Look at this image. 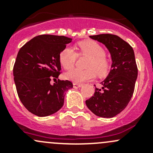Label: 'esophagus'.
Wrapping results in <instances>:
<instances>
[{
    "instance_id": "1",
    "label": "esophagus",
    "mask_w": 153,
    "mask_h": 153,
    "mask_svg": "<svg viewBox=\"0 0 153 153\" xmlns=\"http://www.w3.org/2000/svg\"><path fill=\"white\" fill-rule=\"evenodd\" d=\"M82 86V84H78V83H74L73 84V87L74 88H80Z\"/></svg>"
}]
</instances>
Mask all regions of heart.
I'll use <instances>...</instances> for the list:
<instances>
[{
  "label": "heart",
  "instance_id": "obj_1",
  "mask_svg": "<svg viewBox=\"0 0 153 153\" xmlns=\"http://www.w3.org/2000/svg\"><path fill=\"white\" fill-rule=\"evenodd\" d=\"M81 55L89 57L86 70L74 69L65 75L66 78L75 83H82L94 79L96 72L100 76L106 75L109 68V63L105 57V51L100 44L92 41H86L78 44ZM78 55L70 47L64 48L59 55L61 65L66 69H71L76 63Z\"/></svg>",
  "mask_w": 153,
  "mask_h": 153
}]
</instances>
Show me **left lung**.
I'll return each mask as SVG.
<instances>
[{"mask_svg": "<svg viewBox=\"0 0 153 153\" xmlns=\"http://www.w3.org/2000/svg\"><path fill=\"white\" fill-rule=\"evenodd\" d=\"M109 50L112 65L107 77L95 88L93 96L86 100L87 107L95 115L112 118L124 110L133 95L138 68L132 47L120 37L111 34L91 35Z\"/></svg>", "mask_w": 153, "mask_h": 153, "instance_id": "obj_1", "label": "left lung"}]
</instances>
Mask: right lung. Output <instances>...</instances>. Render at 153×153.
Instances as JSON below:
<instances>
[{
	"instance_id": "add662e5",
	"label": "right lung",
	"mask_w": 153,
	"mask_h": 153,
	"mask_svg": "<svg viewBox=\"0 0 153 153\" xmlns=\"http://www.w3.org/2000/svg\"><path fill=\"white\" fill-rule=\"evenodd\" d=\"M72 38L58 35L35 37L20 49L13 68L14 81L18 97L27 110L39 117L58 112L64 102L69 81L50 84L61 71L59 55Z\"/></svg>"
}]
</instances>
